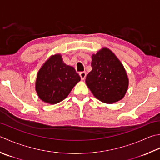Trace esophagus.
<instances>
[{
  "label": "esophagus",
  "instance_id": "34e87169",
  "mask_svg": "<svg viewBox=\"0 0 160 160\" xmlns=\"http://www.w3.org/2000/svg\"><path fill=\"white\" fill-rule=\"evenodd\" d=\"M80 78L81 80H84V79H85V78L87 76V73L85 71H82V72H80Z\"/></svg>",
  "mask_w": 160,
  "mask_h": 160
}]
</instances>
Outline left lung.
<instances>
[{
  "instance_id": "1",
  "label": "left lung",
  "mask_w": 160,
  "mask_h": 160,
  "mask_svg": "<svg viewBox=\"0 0 160 160\" xmlns=\"http://www.w3.org/2000/svg\"><path fill=\"white\" fill-rule=\"evenodd\" d=\"M92 70L86 84L97 99L112 104L123 98L129 80L123 65L111 50L102 48L92 56Z\"/></svg>"
}]
</instances>
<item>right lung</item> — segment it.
Wrapping results in <instances>:
<instances>
[{
  "label": "right lung",
  "mask_w": 160,
  "mask_h": 160,
  "mask_svg": "<svg viewBox=\"0 0 160 160\" xmlns=\"http://www.w3.org/2000/svg\"><path fill=\"white\" fill-rule=\"evenodd\" d=\"M80 80L75 68L66 64L60 54L51 55L40 68L35 82L39 98L49 104L63 101Z\"/></svg>",
  "instance_id": "add662e5"
}]
</instances>
